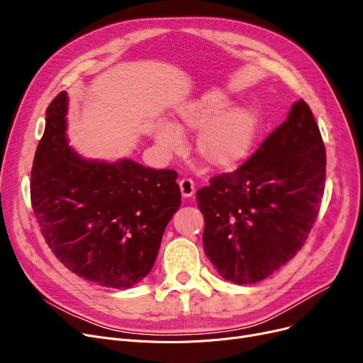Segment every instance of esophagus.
<instances>
[{"label":"esophagus","mask_w":363,"mask_h":363,"mask_svg":"<svg viewBox=\"0 0 363 363\" xmlns=\"http://www.w3.org/2000/svg\"><path fill=\"white\" fill-rule=\"evenodd\" d=\"M179 186H181V193L182 197H193V194L196 193V184L191 178H184L179 181Z\"/></svg>","instance_id":"1"}]
</instances>
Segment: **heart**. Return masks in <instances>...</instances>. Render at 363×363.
<instances>
[{"label": "heart", "mask_w": 363, "mask_h": 363, "mask_svg": "<svg viewBox=\"0 0 363 363\" xmlns=\"http://www.w3.org/2000/svg\"><path fill=\"white\" fill-rule=\"evenodd\" d=\"M219 91H208L200 99L182 104L177 113V126L157 123L155 140L164 151L179 148V130H200L196 140L199 157L215 169H233L252 155L257 143L262 119L252 107H230Z\"/></svg>", "instance_id": "1"}]
</instances>
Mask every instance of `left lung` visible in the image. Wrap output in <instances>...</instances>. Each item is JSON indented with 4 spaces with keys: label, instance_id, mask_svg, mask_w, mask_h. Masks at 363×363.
<instances>
[{
    "label": "left lung",
    "instance_id": "8db88e82",
    "mask_svg": "<svg viewBox=\"0 0 363 363\" xmlns=\"http://www.w3.org/2000/svg\"><path fill=\"white\" fill-rule=\"evenodd\" d=\"M325 163L312 110L298 100L249 160L199 189L204 252L223 279L259 282L297 255L318 218Z\"/></svg>",
    "mask_w": 363,
    "mask_h": 363
}]
</instances>
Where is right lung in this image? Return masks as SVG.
<instances>
[{
	"mask_svg": "<svg viewBox=\"0 0 363 363\" xmlns=\"http://www.w3.org/2000/svg\"><path fill=\"white\" fill-rule=\"evenodd\" d=\"M67 94L45 111L30 172L41 233L69 271L110 289H129L151 271L166 225L181 206L175 170L123 159L85 160L67 145Z\"/></svg>",
	"mask_w": 363,
	"mask_h": 363,
	"instance_id": "1",
	"label": "right lung"
}]
</instances>
